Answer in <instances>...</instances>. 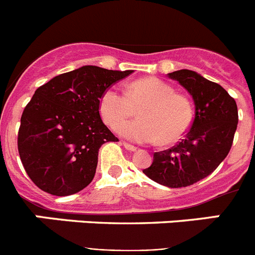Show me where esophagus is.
<instances>
[{
	"label": "esophagus",
	"mask_w": 255,
	"mask_h": 255,
	"mask_svg": "<svg viewBox=\"0 0 255 255\" xmlns=\"http://www.w3.org/2000/svg\"><path fill=\"white\" fill-rule=\"evenodd\" d=\"M123 145L128 150H130V152H134V150H136V147H134V145H131V144L126 143V141H123Z\"/></svg>",
	"instance_id": "34e87169"
}]
</instances>
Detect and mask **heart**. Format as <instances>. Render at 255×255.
Masks as SVG:
<instances>
[{"label": "heart", "instance_id": "b5f03b06", "mask_svg": "<svg viewBox=\"0 0 255 255\" xmlns=\"http://www.w3.org/2000/svg\"><path fill=\"white\" fill-rule=\"evenodd\" d=\"M139 108L140 119L121 122ZM100 111L107 125L138 143L172 144L181 139L193 121L189 100L159 79H139L126 92L116 87L106 89L100 100Z\"/></svg>", "mask_w": 255, "mask_h": 255}]
</instances>
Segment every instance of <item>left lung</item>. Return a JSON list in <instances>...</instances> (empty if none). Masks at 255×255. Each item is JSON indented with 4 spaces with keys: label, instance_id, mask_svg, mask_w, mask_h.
<instances>
[{
    "label": "left lung",
    "instance_id": "obj_1",
    "mask_svg": "<svg viewBox=\"0 0 255 255\" xmlns=\"http://www.w3.org/2000/svg\"><path fill=\"white\" fill-rule=\"evenodd\" d=\"M194 100V119L185 136L172 148L153 154L143 172L168 188L193 185L226 158L234 141L239 115L235 100L220 84L191 70L168 74Z\"/></svg>",
    "mask_w": 255,
    "mask_h": 255
}]
</instances>
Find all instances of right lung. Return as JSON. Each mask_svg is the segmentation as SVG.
Segmentation results:
<instances>
[{
  "label": "right lung",
  "mask_w": 255,
  "mask_h": 255,
  "mask_svg": "<svg viewBox=\"0 0 255 255\" xmlns=\"http://www.w3.org/2000/svg\"><path fill=\"white\" fill-rule=\"evenodd\" d=\"M131 73L83 66L35 91L22 111L17 149L40 190L66 197L91 184L101 145L119 140L101 120V96Z\"/></svg>",
  "instance_id": "add662e5"
}]
</instances>
